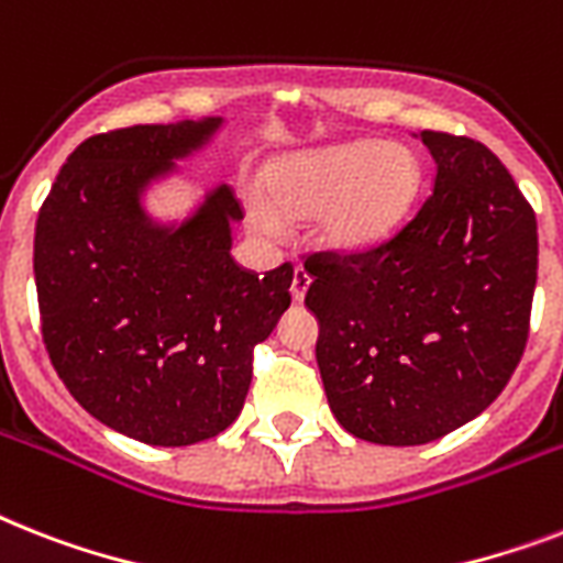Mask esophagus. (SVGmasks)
Segmentation results:
<instances>
[{"label": "esophagus", "mask_w": 563, "mask_h": 563, "mask_svg": "<svg viewBox=\"0 0 563 563\" xmlns=\"http://www.w3.org/2000/svg\"><path fill=\"white\" fill-rule=\"evenodd\" d=\"M309 283H312V277H309V272H306L303 266L295 268V277H291V297H295L297 303L306 297V289H309Z\"/></svg>", "instance_id": "esophagus-1"}]
</instances>
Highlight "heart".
<instances>
[{"label": "heart", "instance_id": "1", "mask_svg": "<svg viewBox=\"0 0 563 563\" xmlns=\"http://www.w3.org/2000/svg\"><path fill=\"white\" fill-rule=\"evenodd\" d=\"M266 187L291 217L321 213L314 234L323 249L358 254L378 249L408 222L422 190V164L413 150L361 139L272 164ZM249 213L263 234L280 231L266 202L254 199Z\"/></svg>", "mask_w": 563, "mask_h": 563}]
</instances>
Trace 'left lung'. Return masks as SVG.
I'll use <instances>...</instances> for the list:
<instances>
[{
    "label": "left lung",
    "instance_id": "left-lung-1",
    "mask_svg": "<svg viewBox=\"0 0 563 563\" xmlns=\"http://www.w3.org/2000/svg\"><path fill=\"white\" fill-rule=\"evenodd\" d=\"M433 190L378 249L306 257L329 408L378 445H424L500 396L527 350L538 222L479 141L422 132Z\"/></svg>",
    "mask_w": 563,
    "mask_h": 563
}]
</instances>
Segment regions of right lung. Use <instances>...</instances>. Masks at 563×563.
Returning a JSON list of instances; mask_svg holds the SVG:
<instances>
[{
  "mask_svg": "<svg viewBox=\"0 0 563 563\" xmlns=\"http://www.w3.org/2000/svg\"><path fill=\"white\" fill-rule=\"evenodd\" d=\"M222 118L100 132L68 155L34 234L43 344L84 410L147 445H194L240 416L254 346L289 309L291 263L257 277L231 257L242 205L217 187L178 228L141 190Z\"/></svg>",
  "mask_w": 563,
  "mask_h": 563,
  "instance_id": "1",
  "label": "right lung"
}]
</instances>
